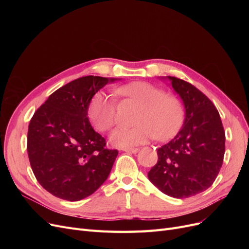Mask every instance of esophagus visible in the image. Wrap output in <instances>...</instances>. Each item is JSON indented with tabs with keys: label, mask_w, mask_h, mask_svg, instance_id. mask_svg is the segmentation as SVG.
<instances>
[{
	"label": "esophagus",
	"mask_w": 249,
	"mask_h": 249,
	"mask_svg": "<svg viewBox=\"0 0 249 249\" xmlns=\"http://www.w3.org/2000/svg\"><path fill=\"white\" fill-rule=\"evenodd\" d=\"M124 152L125 153H132V154H136L138 152V148L136 147H126V148H123Z\"/></svg>",
	"instance_id": "34e87169"
}]
</instances>
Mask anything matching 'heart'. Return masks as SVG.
I'll list each match as a JSON object with an SVG mask.
<instances>
[{"mask_svg":"<svg viewBox=\"0 0 249 249\" xmlns=\"http://www.w3.org/2000/svg\"><path fill=\"white\" fill-rule=\"evenodd\" d=\"M118 92L141 107L133 127L120 126L112 132L110 142L118 147H131L154 138H170L184 119L183 104L163 89L147 82H133L118 88ZM88 118L95 130L109 131L116 120V103L104 92L93 95L88 106Z\"/></svg>","mask_w":249,"mask_h":249,"instance_id":"obj_1","label":"heart"}]
</instances>
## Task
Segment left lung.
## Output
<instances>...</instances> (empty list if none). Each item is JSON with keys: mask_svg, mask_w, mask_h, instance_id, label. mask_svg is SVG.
<instances>
[{"mask_svg": "<svg viewBox=\"0 0 249 249\" xmlns=\"http://www.w3.org/2000/svg\"><path fill=\"white\" fill-rule=\"evenodd\" d=\"M171 82L185 107V120L177 136L158 148V162L147 177L158 189L175 198L207 190L220 171L225 133L214 104L190 83L176 77Z\"/></svg>", "mask_w": 249, "mask_h": 249, "instance_id": "1", "label": "left lung"}]
</instances>
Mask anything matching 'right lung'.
<instances>
[{"instance_id":"add662e5","label":"right lung","mask_w":249,"mask_h":249,"mask_svg":"<svg viewBox=\"0 0 249 249\" xmlns=\"http://www.w3.org/2000/svg\"><path fill=\"white\" fill-rule=\"evenodd\" d=\"M117 79L87 76L57 89L36 110L28 130L27 150L36 179L61 199L77 201L107 179L118 155L90 124L93 95Z\"/></svg>"}]
</instances>
